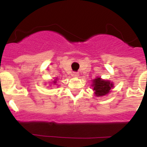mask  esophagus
Here are the masks:
<instances>
[{
    "instance_id": "34e87169",
    "label": "esophagus",
    "mask_w": 147,
    "mask_h": 147,
    "mask_svg": "<svg viewBox=\"0 0 147 147\" xmlns=\"http://www.w3.org/2000/svg\"><path fill=\"white\" fill-rule=\"evenodd\" d=\"M72 76H73L74 77H76V78H78V76H79V73L77 72V71H74L73 73H72Z\"/></svg>"
}]
</instances>
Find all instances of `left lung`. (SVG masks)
I'll return each mask as SVG.
<instances>
[{"label":"left lung","mask_w":147,"mask_h":147,"mask_svg":"<svg viewBox=\"0 0 147 147\" xmlns=\"http://www.w3.org/2000/svg\"><path fill=\"white\" fill-rule=\"evenodd\" d=\"M93 90L97 97H101L106 95L111 92V89L114 87V84L110 81H106L101 79L100 78H97L93 80L92 84Z\"/></svg>","instance_id":"8db88e82"}]
</instances>
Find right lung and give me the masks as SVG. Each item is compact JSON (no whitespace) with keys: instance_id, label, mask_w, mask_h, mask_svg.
<instances>
[{"instance_id":"1","label":"right lung","mask_w":147,"mask_h":147,"mask_svg":"<svg viewBox=\"0 0 147 147\" xmlns=\"http://www.w3.org/2000/svg\"><path fill=\"white\" fill-rule=\"evenodd\" d=\"M53 84H55H55H56V78H55V81H53Z\"/></svg>"}]
</instances>
